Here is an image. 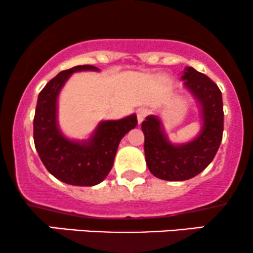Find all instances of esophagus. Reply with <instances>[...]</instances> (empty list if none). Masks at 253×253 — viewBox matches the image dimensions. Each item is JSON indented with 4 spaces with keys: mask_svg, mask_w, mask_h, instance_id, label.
I'll return each mask as SVG.
<instances>
[{
    "mask_svg": "<svg viewBox=\"0 0 253 253\" xmlns=\"http://www.w3.org/2000/svg\"><path fill=\"white\" fill-rule=\"evenodd\" d=\"M148 114H149V112L146 109H139V110H138V113H137L138 122L141 124V122L145 120V118L148 116Z\"/></svg>",
    "mask_w": 253,
    "mask_h": 253,
    "instance_id": "esophagus-1",
    "label": "esophagus"
}]
</instances>
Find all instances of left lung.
I'll return each mask as SVG.
<instances>
[{
    "instance_id": "8db88e82",
    "label": "left lung",
    "mask_w": 253,
    "mask_h": 253,
    "mask_svg": "<svg viewBox=\"0 0 253 253\" xmlns=\"http://www.w3.org/2000/svg\"><path fill=\"white\" fill-rule=\"evenodd\" d=\"M181 79L201 107L202 129L188 143H170L158 116L150 115L141 124L144 151L149 170L158 179L184 181L198 175L211 163L223 133V103L218 86L201 72L186 67Z\"/></svg>"
}]
</instances>
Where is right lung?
Returning <instances> with one entry per match:
<instances>
[{"label":"right lung","instance_id":"right-lung-1","mask_svg":"<svg viewBox=\"0 0 253 253\" xmlns=\"http://www.w3.org/2000/svg\"><path fill=\"white\" fill-rule=\"evenodd\" d=\"M82 71L99 69L91 65L76 66L60 72L41 91L33 119V140L51 175L68 185L95 186L109 174L120 140L138 121L132 114L121 120L101 121L87 140L66 138L57 124V97L68 78Z\"/></svg>","mask_w":253,"mask_h":253}]
</instances>
